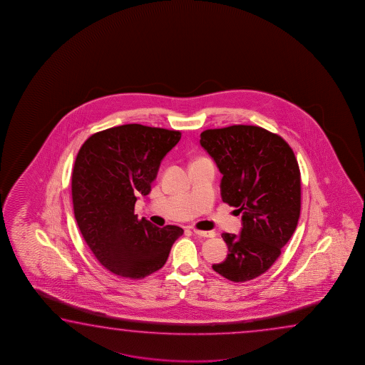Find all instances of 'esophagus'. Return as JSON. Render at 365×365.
I'll use <instances>...</instances> for the list:
<instances>
[{
    "mask_svg": "<svg viewBox=\"0 0 365 365\" xmlns=\"http://www.w3.org/2000/svg\"><path fill=\"white\" fill-rule=\"evenodd\" d=\"M195 235L202 236V237H215L216 232L215 231H202V230H192Z\"/></svg>",
    "mask_w": 365,
    "mask_h": 365,
    "instance_id": "obj_1",
    "label": "esophagus"
}]
</instances>
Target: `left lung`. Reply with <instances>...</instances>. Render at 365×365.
I'll use <instances>...</instances> for the list:
<instances>
[{"label": "left lung", "mask_w": 365, "mask_h": 365, "mask_svg": "<svg viewBox=\"0 0 365 365\" xmlns=\"http://www.w3.org/2000/svg\"><path fill=\"white\" fill-rule=\"evenodd\" d=\"M200 145L223 175L221 197L242 215L239 235L223 232L229 254L212 268L234 282L267 272L297 229L300 170L281 136L254 125L204 130Z\"/></svg>", "instance_id": "left-lung-1"}]
</instances>
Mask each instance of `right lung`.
<instances>
[{"instance_id": "1", "label": "right lung", "mask_w": 365, "mask_h": 365, "mask_svg": "<svg viewBox=\"0 0 365 365\" xmlns=\"http://www.w3.org/2000/svg\"><path fill=\"white\" fill-rule=\"evenodd\" d=\"M178 130L121 125L89 136L71 176L78 227L99 263L120 277L142 279L165 266L179 226L157 227L134 215L148 195L162 158L179 143Z\"/></svg>"}]
</instances>
